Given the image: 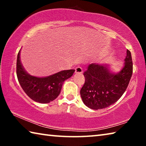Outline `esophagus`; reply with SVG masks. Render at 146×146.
Masks as SVG:
<instances>
[{"label": "esophagus", "instance_id": "obj_1", "mask_svg": "<svg viewBox=\"0 0 146 146\" xmlns=\"http://www.w3.org/2000/svg\"><path fill=\"white\" fill-rule=\"evenodd\" d=\"M82 68L80 67H77L75 69V73H82Z\"/></svg>", "mask_w": 146, "mask_h": 146}]
</instances>
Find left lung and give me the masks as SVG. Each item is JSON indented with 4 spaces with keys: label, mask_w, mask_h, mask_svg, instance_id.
I'll return each mask as SVG.
<instances>
[{
    "label": "left lung",
    "mask_w": 146,
    "mask_h": 146,
    "mask_svg": "<svg viewBox=\"0 0 146 146\" xmlns=\"http://www.w3.org/2000/svg\"><path fill=\"white\" fill-rule=\"evenodd\" d=\"M124 66L112 73L107 66L91 64L84 73L85 83L80 90L84 104L92 110H101L113 104L126 90L133 73L131 54L127 50Z\"/></svg>",
    "instance_id": "left-lung-1"
}]
</instances>
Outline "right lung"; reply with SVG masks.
<instances>
[{
    "label": "right lung",
    "mask_w": 146,
    "mask_h": 146,
    "mask_svg": "<svg viewBox=\"0 0 146 146\" xmlns=\"http://www.w3.org/2000/svg\"><path fill=\"white\" fill-rule=\"evenodd\" d=\"M75 70L61 71L47 77L31 76L24 70L20 60V51L17 60V76L24 92L32 100L39 103L51 102L60 93L64 81L70 78Z\"/></svg>",
    "instance_id": "1"
}]
</instances>
